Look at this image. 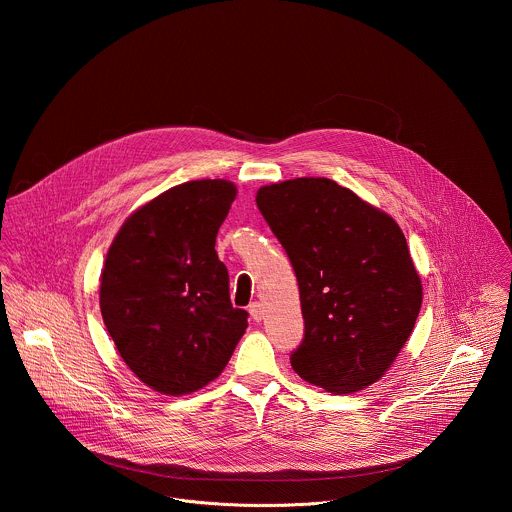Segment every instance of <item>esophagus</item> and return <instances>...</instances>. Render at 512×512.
I'll use <instances>...</instances> for the list:
<instances>
[{
	"mask_svg": "<svg viewBox=\"0 0 512 512\" xmlns=\"http://www.w3.org/2000/svg\"><path fill=\"white\" fill-rule=\"evenodd\" d=\"M248 311H250V317H252L254 321H262V319H264V307H262V303H260V301L250 303Z\"/></svg>",
	"mask_w": 512,
	"mask_h": 512,
	"instance_id": "34e87169",
	"label": "esophagus"
}]
</instances>
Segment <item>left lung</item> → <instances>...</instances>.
Here are the masks:
<instances>
[{"label": "left lung", "instance_id": "8db88e82", "mask_svg": "<svg viewBox=\"0 0 512 512\" xmlns=\"http://www.w3.org/2000/svg\"><path fill=\"white\" fill-rule=\"evenodd\" d=\"M256 205L299 284L305 337L293 370L331 394L380 380L422 307V280L398 222L327 177L264 185Z\"/></svg>", "mask_w": 512, "mask_h": 512}]
</instances>
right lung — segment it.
Returning a JSON list of instances; mask_svg holds the SVG:
<instances>
[{
  "instance_id": "add662e5",
  "label": "right lung",
  "mask_w": 512,
  "mask_h": 512,
  "mask_svg": "<svg viewBox=\"0 0 512 512\" xmlns=\"http://www.w3.org/2000/svg\"><path fill=\"white\" fill-rule=\"evenodd\" d=\"M236 185H175L136 209L100 274L104 325L128 368L151 390L185 396L213 382L248 327L234 309L215 250Z\"/></svg>"
}]
</instances>
